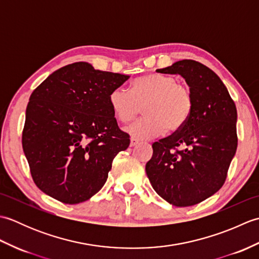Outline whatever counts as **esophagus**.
Segmentation results:
<instances>
[{"instance_id":"esophagus-1","label":"esophagus","mask_w":259,"mask_h":259,"mask_svg":"<svg viewBox=\"0 0 259 259\" xmlns=\"http://www.w3.org/2000/svg\"><path fill=\"white\" fill-rule=\"evenodd\" d=\"M139 144V140H137L136 138H131L130 139V147H135Z\"/></svg>"}]
</instances>
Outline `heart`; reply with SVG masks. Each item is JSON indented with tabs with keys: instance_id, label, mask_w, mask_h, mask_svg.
Instances as JSON below:
<instances>
[{
	"instance_id": "heart-1",
	"label": "heart",
	"mask_w": 259,
	"mask_h": 259,
	"mask_svg": "<svg viewBox=\"0 0 259 259\" xmlns=\"http://www.w3.org/2000/svg\"><path fill=\"white\" fill-rule=\"evenodd\" d=\"M109 103L121 122L134 120L144 108L145 117L126 126L125 131L136 139H150L164 129L176 133L183 128L191 114L194 96L190 88L175 76L151 73L136 79L130 91L114 88Z\"/></svg>"
}]
</instances>
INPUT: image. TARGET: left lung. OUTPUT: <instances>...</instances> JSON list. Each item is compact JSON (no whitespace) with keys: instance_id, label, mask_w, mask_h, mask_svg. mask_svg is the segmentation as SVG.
Returning a JSON list of instances; mask_svg holds the SVG:
<instances>
[{"instance_id":"8db88e82","label":"left lung","mask_w":259,"mask_h":259,"mask_svg":"<svg viewBox=\"0 0 259 259\" xmlns=\"http://www.w3.org/2000/svg\"><path fill=\"white\" fill-rule=\"evenodd\" d=\"M157 72L180 74L194 96L190 117L180 130L152 144L146 164L152 188L177 207L203 201L222 188L237 149V110L212 70L181 60Z\"/></svg>"}]
</instances>
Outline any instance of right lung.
I'll use <instances>...</instances> for the list:
<instances>
[{
    "mask_svg": "<svg viewBox=\"0 0 259 259\" xmlns=\"http://www.w3.org/2000/svg\"><path fill=\"white\" fill-rule=\"evenodd\" d=\"M129 78L75 62L32 92L22 147L38 189L74 205L102 188L114 157L130 145L109 103L111 90Z\"/></svg>",
    "mask_w": 259,
    "mask_h": 259,
    "instance_id": "obj_1",
    "label": "right lung"
}]
</instances>
